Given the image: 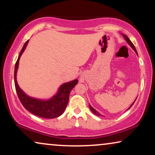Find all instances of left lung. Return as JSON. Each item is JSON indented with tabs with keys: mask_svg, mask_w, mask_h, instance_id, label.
Listing matches in <instances>:
<instances>
[{
	"mask_svg": "<svg viewBox=\"0 0 155 155\" xmlns=\"http://www.w3.org/2000/svg\"><path fill=\"white\" fill-rule=\"evenodd\" d=\"M121 35H122L123 36H124V39H125V40H126V42H127V43H128V44H129V45H130V47H131V48H133V49L135 51V53H136V54L137 55V51H136V49H135V46H134V45H133V44L132 43V42H131V41H130V39H129V38H128V37H127V36H126V35H124V34H121ZM136 99H137V98H136ZM136 99H135V100H136ZM135 100L134 101H133V103L132 104H131V105H130V107H129L128 109H130V108L131 107H132V106L133 105V104H134V103H135ZM89 107H90V110H91V111H92V113H93V114H95V115H97V116H102V115H101V114L100 113H99V112H98V111H97L96 109H94V108H93V107H92V106H91L90 104H89ZM128 109H127V110H128Z\"/></svg>",
	"mask_w": 155,
	"mask_h": 155,
	"instance_id": "8db88e82",
	"label": "left lung"
}]
</instances>
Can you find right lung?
Listing matches in <instances>:
<instances>
[{
	"label": "right lung",
	"mask_w": 155,
	"mask_h": 155,
	"mask_svg": "<svg viewBox=\"0 0 155 155\" xmlns=\"http://www.w3.org/2000/svg\"><path fill=\"white\" fill-rule=\"evenodd\" d=\"M28 42L29 40H27L23 46L22 50L19 54L18 60H17L15 66L14 79L17 94H18L19 99H20V102L22 103L23 107L27 111L31 112V114L41 118H57L62 115L64 112L68 103L70 92H71L72 89L78 84V80L75 79L62 84L59 87L56 94L48 99L35 98V97H29V95L25 94L24 91L20 87V86L18 84L17 72L18 70L19 61H20V57L23 52L25 51V48L28 44Z\"/></svg>",
	"instance_id": "obj_1"
}]
</instances>
